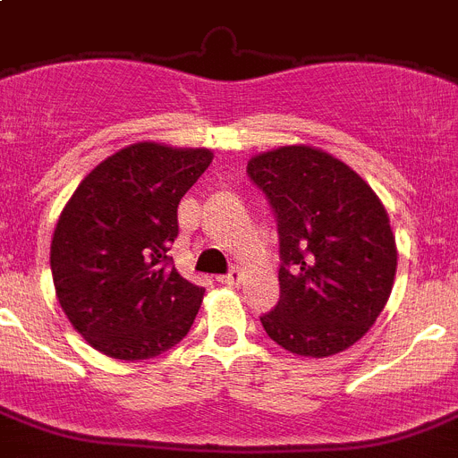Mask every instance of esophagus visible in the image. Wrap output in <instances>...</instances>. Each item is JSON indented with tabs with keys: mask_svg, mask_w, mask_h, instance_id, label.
<instances>
[{
	"mask_svg": "<svg viewBox=\"0 0 458 458\" xmlns=\"http://www.w3.org/2000/svg\"><path fill=\"white\" fill-rule=\"evenodd\" d=\"M242 281V272L240 269H230L228 274H224V276H218V284L224 285H237Z\"/></svg>",
	"mask_w": 458,
	"mask_h": 458,
	"instance_id": "34e87169",
	"label": "esophagus"
}]
</instances>
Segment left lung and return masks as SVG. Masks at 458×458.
Instances as JSON below:
<instances>
[{
	"label": "left lung",
	"instance_id": "8db88e82",
	"mask_svg": "<svg viewBox=\"0 0 458 458\" xmlns=\"http://www.w3.org/2000/svg\"><path fill=\"white\" fill-rule=\"evenodd\" d=\"M278 230L281 300L260 323L281 348L329 357L369 332L396 274L389 216L371 186L313 147H278L246 168Z\"/></svg>",
	"mask_w": 458,
	"mask_h": 458
}]
</instances>
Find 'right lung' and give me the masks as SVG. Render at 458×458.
Returning a JSON list of instances; mask_svg holds the SVG:
<instances>
[{
  "instance_id": "add662e5",
  "label": "right lung",
  "mask_w": 458,
  "mask_h": 458,
  "mask_svg": "<svg viewBox=\"0 0 458 458\" xmlns=\"http://www.w3.org/2000/svg\"><path fill=\"white\" fill-rule=\"evenodd\" d=\"M209 163V149L135 142L98 163L64 207L50 246L55 290L103 355L152 360L189 334L205 288L168 251L177 205Z\"/></svg>"
}]
</instances>
